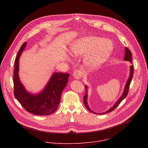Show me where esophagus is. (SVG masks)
<instances>
[{
    "label": "esophagus",
    "instance_id": "esophagus-1",
    "mask_svg": "<svg viewBox=\"0 0 148 148\" xmlns=\"http://www.w3.org/2000/svg\"><path fill=\"white\" fill-rule=\"evenodd\" d=\"M82 72L80 70H75L73 73V76L76 79H79L82 77Z\"/></svg>",
    "mask_w": 148,
    "mask_h": 148
}]
</instances>
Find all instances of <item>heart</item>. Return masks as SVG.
I'll return each instance as SVG.
<instances>
[{
  "instance_id": "1",
  "label": "heart",
  "mask_w": 148,
  "mask_h": 148,
  "mask_svg": "<svg viewBox=\"0 0 148 148\" xmlns=\"http://www.w3.org/2000/svg\"><path fill=\"white\" fill-rule=\"evenodd\" d=\"M113 50V42L108 39L97 36L83 37L75 40L69 47L73 56L85 54L84 62L90 66L103 63L110 56Z\"/></svg>"
}]
</instances>
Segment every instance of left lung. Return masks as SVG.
Segmentation results:
<instances>
[{"label":"left lung","mask_w":148,"mask_h":148,"mask_svg":"<svg viewBox=\"0 0 148 148\" xmlns=\"http://www.w3.org/2000/svg\"><path fill=\"white\" fill-rule=\"evenodd\" d=\"M125 56H124V60H125V61H129L131 63L132 62V53L130 51V50L127 48V47L125 48ZM133 65H130V75H129V77L127 80V83H126V84L125 85V88H124V92L121 95V96L119 98V99L116 102V103L113 105V106L110 108L109 109H108V110H106V112H103V113H96L93 111H92L89 107L88 104V102H87V100H88V87L87 85H85V95H84V105L86 108L88 109V110L89 111H90V112L93 113H95V114H105V113H109V112H112V110H113L117 106H119V104L120 103V102L123 100L124 99L127 95L128 94V91H129V85L131 83V81L132 80V77H133Z\"/></svg>","instance_id":"left-lung-1"}]
</instances>
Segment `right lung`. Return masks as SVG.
<instances>
[{"mask_svg":"<svg viewBox=\"0 0 148 148\" xmlns=\"http://www.w3.org/2000/svg\"><path fill=\"white\" fill-rule=\"evenodd\" d=\"M26 44L27 42H25L21 45L15 62V97L22 106L31 113L40 116L51 114L59 106L62 92L68 83L69 75L62 72H54L41 92L36 94L28 92L21 83L19 76V59Z\"/></svg>","mask_w":148,"mask_h":148,"instance_id":"right-lung-1","label":"right lung"}]
</instances>
